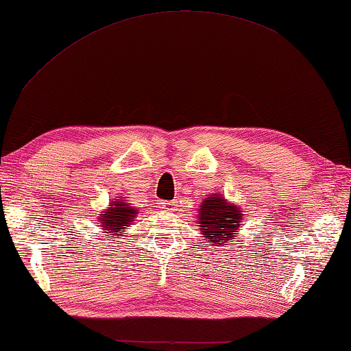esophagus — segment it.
Here are the masks:
<instances>
[{
	"label": "esophagus",
	"instance_id": "1",
	"mask_svg": "<svg viewBox=\"0 0 351 351\" xmlns=\"http://www.w3.org/2000/svg\"><path fill=\"white\" fill-rule=\"evenodd\" d=\"M159 206H160V208H162V209H167V210H169V209H171V208H173V202H159Z\"/></svg>",
	"mask_w": 351,
	"mask_h": 351
}]
</instances>
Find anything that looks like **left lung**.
Here are the masks:
<instances>
[{"label": "left lung", "mask_w": 351, "mask_h": 351, "mask_svg": "<svg viewBox=\"0 0 351 351\" xmlns=\"http://www.w3.org/2000/svg\"><path fill=\"white\" fill-rule=\"evenodd\" d=\"M198 223L206 245H228L242 226L243 214L237 204L228 202L221 193L206 197L198 210Z\"/></svg>", "instance_id": "8db88e82"}]
</instances>
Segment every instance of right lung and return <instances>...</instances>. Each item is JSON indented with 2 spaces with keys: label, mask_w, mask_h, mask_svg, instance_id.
<instances>
[{
  "label": "right lung",
  "mask_w": 351,
  "mask_h": 351,
  "mask_svg": "<svg viewBox=\"0 0 351 351\" xmlns=\"http://www.w3.org/2000/svg\"><path fill=\"white\" fill-rule=\"evenodd\" d=\"M123 198L110 202V208L106 209L103 214H99L101 230L110 234V237L115 234H125L128 226H130L137 217V209L131 208L130 203H126V199Z\"/></svg>",
  "instance_id": "1"
}]
</instances>
